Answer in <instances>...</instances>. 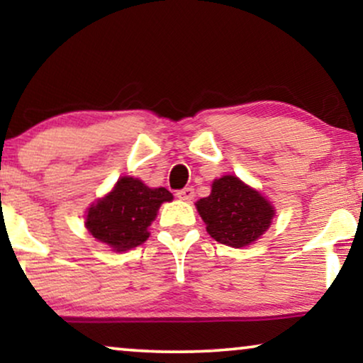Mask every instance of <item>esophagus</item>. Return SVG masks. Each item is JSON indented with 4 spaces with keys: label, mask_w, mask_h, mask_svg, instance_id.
<instances>
[{
    "label": "esophagus",
    "mask_w": 363,
    "mask_h": 363,
    "mask_svg": "<svg viewBox=\"0 0 363 363\" xmlns=\"http://www.w3.org/2000/svg\"><path fill=\"white\" fill-rule=\"evenodd\" d=\"M194 194H196V192H194V189H192V187H184V189L176 192V197H177V199H181V201L191 202L192 199H194Z\"/></svg>",
    "instance_id": "obj_1"
}]
</instances>
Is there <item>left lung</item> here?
<instances>
[{"instance_id":"left-lung-1","label":"left lung","mask_w":363,"mask_h":363,"mask_svg":"<svg viewBox=\"0 0 363 363\" xmlns=\"http://www.w3.org/2000/svg\"><path fill=\"white\" fill-rule=\"evenodd\" d=\"M196 207L211 238L235 249L255 242L275 214L274 206L259 191L235 176L216 179L211 194L197 201Z\"/></svg>"}]
</instances>
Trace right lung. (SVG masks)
<instances>
[{"mask_svg":"<svg viewBox=\"0 0 363 363\" xmlns=\"http://www.w3.org/2000/svg\"><path fill=\"white\" fill-rule=\"evenodd\" d=\"M172 201L166 187L151 189L136 177H121L113 191L88 209L86 227L116 252L138 247L149 238L147 227L162 202Z\"/></svg>","mask_w":363,"mask_h":363,"instance_id":"obj_1","label":"right lung"}]
</instances>
